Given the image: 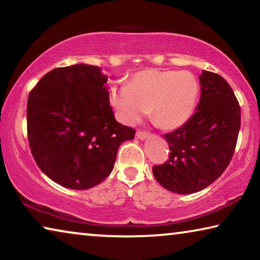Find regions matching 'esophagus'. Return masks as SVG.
<instances>
[{"label": "esophagus", "mask_w": 260, "mask_h": 260, "mask_svg": "<svg viewBox=\"0 0 260 260\" xmlns=\"http://www.w3.org/2000/svg\"><path fill=\"white\" fill-rule=\"evenodd\" d=\"M137 138L139 140H146L149 138V133H147V132H143V131H139L137 133Z\"/></svg>", "instance_id": "obj_1"}]
</instances>
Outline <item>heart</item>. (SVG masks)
Segmentation results:
<instances>
[{
	"instance_id": "obj_1",
	"label": "heart",
	"mask_w": 260,
	"mask_h": 260,
	"mask_svg": "<svg viewBox=\"0 0 260 260\" xmlns=\"http://www.w3.org/2000/svg\"><path fill=\"white\" fill-rule=\"evenodd\" d=\"M200 84L189 72L146 69L135 73L128 85H113L110 103L126 125L142 120L151 111L160 127L176 129L194 113Z\"/></svg>"
}]
</instances>
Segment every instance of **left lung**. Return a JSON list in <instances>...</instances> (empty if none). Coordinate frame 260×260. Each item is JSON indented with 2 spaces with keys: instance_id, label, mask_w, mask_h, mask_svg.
<instances>
[{
  "instance_id": "8db88e82",
  "label": "left lung",
  "mask_w": 260,
  "mask_h": 260,
  "mask_svg": "<svg viewBox=\"0 0 260 260\" xmlns=\"http://www.w3.org/2000/svg\"><path fill=\"white\" fill-rule=\"evenodd\" d=\"M200 101L191 119L166 134L169 159L152 168L168 191L191 194L209 186L225 170L241 128V108L223 77L203 71Z\"/></svg>"
}]
</instances>
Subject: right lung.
I'll list each match as a JSON object with an SVG mask.
<instances>
[{
	"instance_id": "right-lung-1",
	"label": "right lung",
	"mask_w": 260,
	"mask_h": 260,
	"mask_svg": "<svg viewBox=\"0 0 260 260\" xmlns=\"http://www.w3.org/2000/svg\"><path fill=\"white\" fill-rule=\"evenodd\" d=\"M108 76L90 64L47 73L27 100V137L40 170L73 189L102 183L114 168L122 142L135 131L115 120Z\"/></svg>"
}]
</instances>
